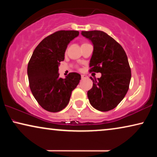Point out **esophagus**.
Wrapping results in <instances>:
<instances>
[{
  "mask_svg": "<svg viewBox=\"0 0 157 157\" xmlns=\"http://www.w3.org/2000/svg\"><path fill=\"white\" fill-rule=\"evenodd\" d=\"M88 78L87 76H86V75H81V79H85Z\"/></svg>",
  "mask_w": 157,
  "mask_h": 157,
  "instance_id": "esophagus-1",
  "label": "esophagus"
}]
</instances>
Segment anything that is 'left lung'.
I'll return each instance as SVG.
<instances>
[{
  "label": "left lung",
  "mask_w": 157,
  "mask_h": 157,
  "mask_svg": "<svg viewBox=\"0 0 157 157\" xmlns=\"http://www.w3.org/2000/svg\"><path fill=\"white\" fill-rule=\"evenodd\" d=\"M94 46L90 60V71L100 72V78H93V86L87 92L94 109L108 111L117 107L127 93L131 81L128 58L121 45L101 31H81Z\"/></svg>",
  "instance_id": "left-lung-1"
}]
</instances>
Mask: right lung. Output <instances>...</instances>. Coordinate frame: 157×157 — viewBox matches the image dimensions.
Listing matches in <instances>:
<instances>
[{"instance_id":"1","label":"right lung","mask_w":157,"mask_h":157,"mask_svg":"<svg viewBox=\"0 0 157 157\" xmlns=\"http://www.w3.org/2000/svg\"><path fill=\"white\" fill-rule=\"evenodd\" d=\"M78 34L77 31H59L47 36L35 48L28 64L32 94L40 106L50 112H58L67 106L81 80L77 73H70L65 78L59 74L68 44Z\"/></svg>"}]
</instances>
